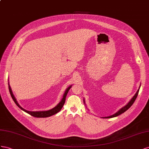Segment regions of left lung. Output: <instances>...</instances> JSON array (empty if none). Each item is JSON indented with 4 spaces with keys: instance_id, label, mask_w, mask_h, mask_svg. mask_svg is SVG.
<instances>
[{
    "instance_id": "8db88e82",
    "label": "left lung",
    "mask_w": 149,
    "mask_h": 149,
    "mask_svg": "<svg viewBox=\"0 0 149 149\" xmlns=\"http://www.w3.org/2000/svg\"><path fill=\"white\" fill-rule=\"evenodd\" d=\"M141 85H140L139 88V89L137 90V92L135 93V94L134 95V97H132V99H130V100L129 102L127 104V105H125V106H124V107H122L120 110H118L116 113H115L114 114L112 115V116H109V117H103V118H109L116 117H117V116H119V115H120V114H122V113H124V112L126 111V110H128V109L131 107V106L132 105V104H134V102H135L136 98H137V95H138V93H139V92L140 87H141ZM84 103L85 105H86V102H85V99H84Z\"/></svg>"
}]
</instances>
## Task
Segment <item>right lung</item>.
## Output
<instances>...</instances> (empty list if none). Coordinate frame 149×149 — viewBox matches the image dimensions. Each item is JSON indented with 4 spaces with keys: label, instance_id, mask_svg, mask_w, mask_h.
<instances>
[{
    "label": "right lung",
    "instance_id": "obj_1",
    "mask_svg": "<svg viewBox=\"0 0 149 149\" xmlns=\"http://www.w3.org/2000/svg\"><path fill=\"white\" fill-rule=\"evenodd\" d=\"M8 89H9L10 95L12 97V99H13V100L14 101V102L15 103V104L17 105L21 110H22L23 111L25 112L30 114V115H31L32 116H33L35 117H41V118L48 117H50V116H53V115L56 114V113H57V112L60 111V110L62 109L63 105H64V104H65V98H66V96L67 95V93H68V92H69V91L70 90V88H71V87L72 86V85H70V86L69 87L67 88V89L65 91L64 94H63V98L62 99L61 101L56 106V107H54L53 109L49 110H46V111H36V112L33 111V112H32V111H29V110L24 109V108H22L19 104L18 102L17 101L14 95L13 94V92H12V91L11 87L10 86V84H9V82H8Z\"/></svg>",
    "mask_w": 149,
    "mask_h": 149
}]
</instances>
